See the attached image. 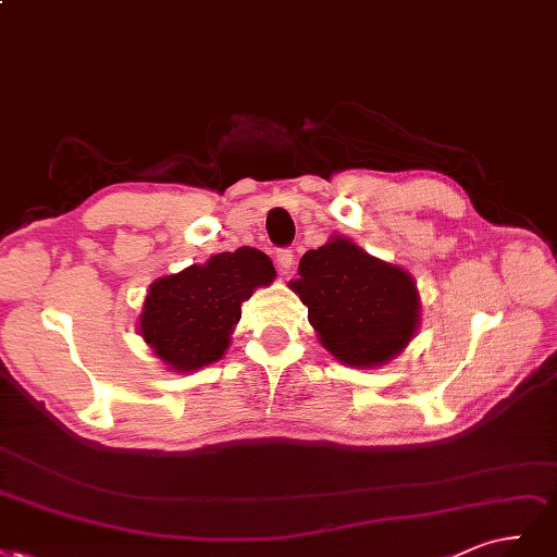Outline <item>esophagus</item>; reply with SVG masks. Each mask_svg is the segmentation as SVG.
Wrapping results in <instances>:
<instances>
[{
  "label": "esophagus",
  "instance_id": "1",
  "mask_svg": "<svg viewBox=\"0 0 557 557\" xmlns=\"http://www.w3.org/2000/svg\"><path fill=\"white\" fill-rule=\"evenodd\" d=\"M277 268H280V271L282 273H286V271H289V268L294 265V252H292V249H277Z\"/></svg>",
  "mask_w": 557,
  "mask_h": 557
}]
</instances>
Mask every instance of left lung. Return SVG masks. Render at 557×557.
I'll list each match as a JSON object with an SVG mask.
<instances>
[{
	"label": "left lung",
	"mask_w": 557,
	"mask_h": 557,
	"mask_svg": "<svg viewBox=\"0 0 557 557\" xmlns=\"http://www.w3.org/2000/svg\"><path fill=\"white\" fill-rule=\"evenodd\" d=\"M298 275L292 289L308 305L321 345L343 363L382 366L400 354L417 331L414 280L345 238L305 252Z\"/></svg>",
	"instance_id": "1"
}]
</instances>
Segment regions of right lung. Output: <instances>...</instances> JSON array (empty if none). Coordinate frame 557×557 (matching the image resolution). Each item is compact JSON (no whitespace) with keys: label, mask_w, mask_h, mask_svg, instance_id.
Instances as JSON below:
<instances>
[{"label":"right lung","mask_w":557,"mask_h":557,"mask_svg":"<svg viewBox=\"0 0 557 557\" xmlns=\"http://www.w3.org/2000/svg\"><path fill=\"white\" fill-rule=\"evenodd\" d=\"M273 280V261L255 247L189 265L150 286L140 335L171 370H199L222 358L231 329L240 321V302Z\"/></svg>","instance_id":"right-lung-1"}]
</instances>
